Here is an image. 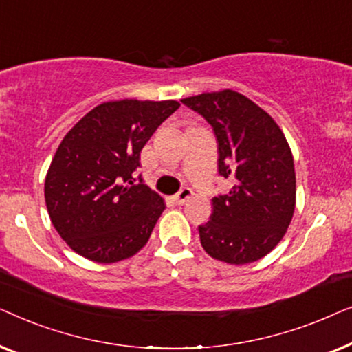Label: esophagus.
<instances>
[{
    "mask_svg": "<svg viewBox=\"0 0 352 352\" xmlns=\"http://www.w3.org/2000/svg\"><path fill=\"white\" fill-rule=\"evenodd\" d=\"M192 195H194V190H192L190 187H182V189L175 195V201L177 205H182V204H186V201L189 200Z\"/></svg>",
    "mask_w": 352,
    "mask_h": 352,
    "instance_id": "obj_1",
    "label": "esophagus"
}]
</instances>
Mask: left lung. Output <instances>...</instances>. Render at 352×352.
Returning <instances> with one entry per match:
<instances>
[{"label":"left lung","mask_w":352,"mask_h":352,"mask_svg":"<svg viewBox=\"0 0 352 352\" xmlns=\"http://www.w3.org/2000/svg\"><path fill=\"white\" fill-rule=\"evenodd\" d=\"M213 128L218 171L232 182L213 200L210 221L199 226L201 247L228 264H248L276 248L296 204L293 155L267 112L232 89L181 99Z\"/></svg>","instance_id":"left-lung-1"}]
</instances>
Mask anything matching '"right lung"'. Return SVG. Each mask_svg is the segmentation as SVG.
Returning a JSON list of instances; mask_svg holds the SVG:
<instances>
[{"label": "right lung", "instance_id": "obj_1", "mask_svg": "<svg viewBox=\"0 0 352 352\" xmlns=\"http://www.w3.org/2000/svg\"><path fill=\"white\" fill-rule=\"evenodd\" d=\"M177 100H110L62 139L45 181L51 223L75 253L110 264L147 243L165 201L134 179L142 147Z\"/></svg>", "mask_w": 352, "mask_h": 352}]
</instances>
